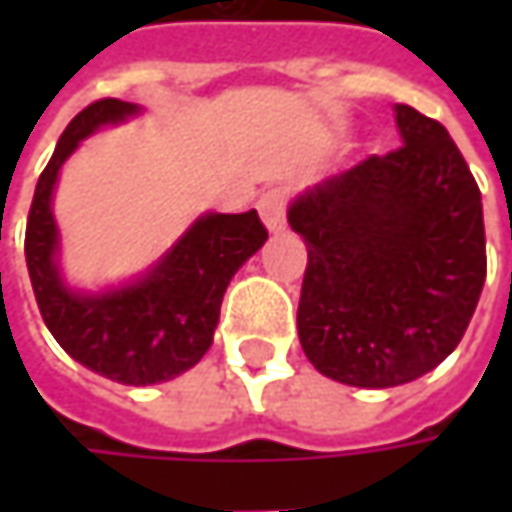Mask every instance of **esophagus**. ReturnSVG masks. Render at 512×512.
I'll use <instances>...</instances> for the list:
<instances>
[{
  "instance_id": "1",
  "label": "esophagus",
  "mask_w": 512,
  "mask_h": 512,
  "mask_svg": "<svg viewBox=\"0 0 512 512\" xmlns=\"http://www.w3.org/2000/svg\"><path fill=\"white\" fill-rule=\"evenodd\" d=\"M285 210L287 193L282 187H273V190L262 193V199H259V213H262V219H265L267 230H273V233L285 230Z\"/></svg>"
}]
</instances>
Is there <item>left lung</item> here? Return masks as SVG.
<instances>
[{"mask_svg": "<svg viewBox=\"0 0 512 512\" xmlns=\"http://www.w3.org/2000/svg\"><path fill=\"white\" fill-rule=\"evenodd\" d=\"M402 145L305 190L299 342L327 379L396 387L442 364L487 276L482 193L436 119L396 105Z\"/></svg>", "mask_w": 512, "mask_h": 512, "instance_id": "1", "label": "left lung"}]
</instances>
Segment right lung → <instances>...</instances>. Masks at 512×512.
I'll use <instances>...</instances> for the list:
<instances>
[{"mask_svg":"<svg viewBox=\"0 0 512 512\" xmlns=\"http://www.w3.org/2000/svg\"><path fill=\"white\" fill-rule=\"evenodd\" d=\"M133 113L139 108L130 102L99 99L73 116L36 182L25 259L39 313L62 350L110 382L142 387L176 379L205 356L227 285L265 245L267 230L256 210L205 213L139 282L96 296L70 290L56 267L59 230L50 210L59 168L93 130Z\"/></svg>","mask_w":512,"mask_h":512,"instance_id":"right-lung-1","label":"right lung"}]
</instances>
